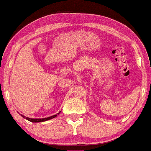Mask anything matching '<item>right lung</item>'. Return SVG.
<instances>
[{
	"mask_svg": "<svg viewBox=\"0 0 151 151\" xmlns=\"http://www.w3.org/2000/svg\"><path fill=\"white\" fill-rule=\"evenodd\" d=\"M61 113V111L59 112V113H58L57 114L55 115H53V116H50V117H47V118H43V119H32V118H29V117H26V116H24V115H21V116H22L23 118H24V119H26L27 120H28V121L31 122H45V121H47V120H50L52 119H53V118L56 117L57 116H58L59 113Z\"/></svg>",
	"mask_w": 151,
	"mask_h": 151,
	"instance_id": "add662e5",
	"label": "right lung"
}]
</instances>
